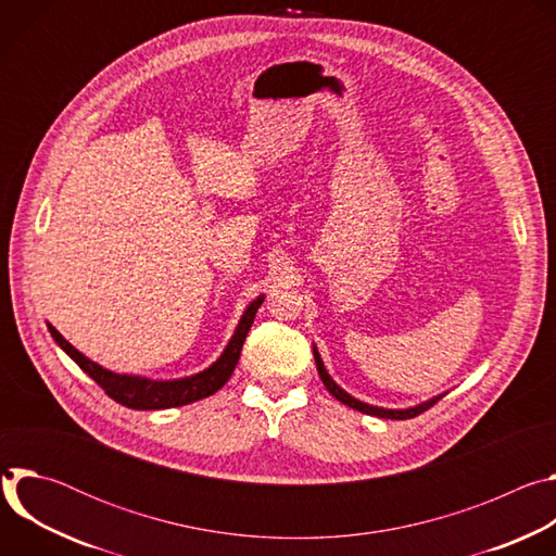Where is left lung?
<instances>
[{"mask_svg":"<svg viewBox=\"0 0 556 556\" xmlns=\"http://www.w3.org/2000/svg\"><path fill=\"white\" fill-rule=\"evenodd\" d=\"M312 354H314V363H316V369H319V376H321L324 384L328 387V391L334 395V399H337L339 403H343V405H348V407H352V409L361 412V414H367V416L389 418V420H407V418H416L418 414H422V412H427L429 407H433V405L442 399V395H446V393H438V395H433V399H429V401H425V403H418V405H414V407H405V409H387V407H376V405H369V403H363V401L354 399L352 393H348L343 387H339V384H337V380L328 374V369H326V365H324V361H321V354H319V350H316V345H314V343H312Z\"/></svg>","mask_w":556,"mask_h":556,"instance_id":"1","label":"left lung"}]
</instances>
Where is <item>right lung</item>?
Masks as SVG:
<instances>
[{"label":"right lung","mask_w":556,"mask_h":556,"mask_svg":"<svg viewBox=\"0 0 556 556\" xmlns=\"http://www.w3.org/2000/svg\"><path fill=\"white\" fill-rule=\"evenodd\" d=\"M264 299H266V294H260L257 299H253L247 305V309L242 312L240 321H237V328H235L232 337L228 339L226 348L208 367H204L198 374L182 376V378H169V380H157V378H147V376H136V374H116L112 369H105L103 365L88 358L84 352H78L72 343H67L59 334V330H54L50 324H48V330H50L52 339L56 341V345L94 382H99L110 399H114L116 403H121L129 409L157 412V409L182 407V405H191L195 401L208 399V395H213L217 389H222L226 384V380L235 371L237 361H240L242 345L247 341V334L255 321V314H257L260 305L264 303Z\"/></svg>","instance_id":"add662e5"}]
</instances>
